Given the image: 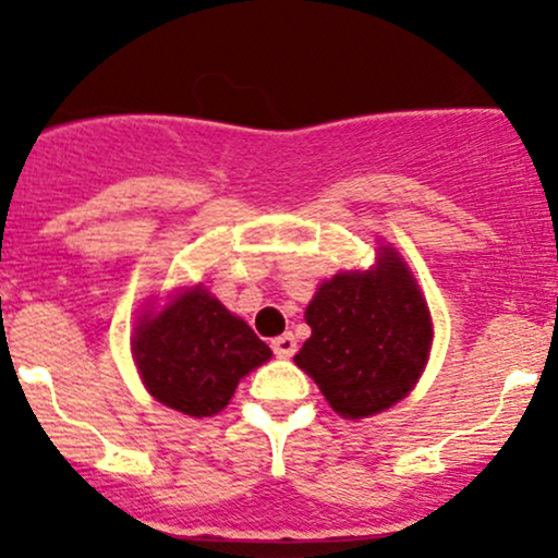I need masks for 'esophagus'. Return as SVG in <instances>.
I'll return each mask as SVG.
<instances>
[{"instance_id": "obj_1", "label": "esophagus", "mask_w": 558, "mask_h": 558, "mask_svg": "<svg viewBox=\"0 0 558 558\" xmlns=\"http://www.w3.org/2000/svg\"><path fill=\"white\" fill-rule=\"evenodd\" d=\"M272 351L278 356H293L296 354V338H293V332H283V336L272 338Z\"/></svg>"}]
</instances>
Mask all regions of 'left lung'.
I'll list each match as a JSON object with an SVG mask.
<instances>
[{
	"instance_id": "8db88e82",
	"label": "left lung",
	"mask_w": 558,
	"mask_h": 558,
	"mask_svg": "<svg viewBox=\"0 0 558 558\" xmlns=\"http://www.w3.org/2000/svg\"><path fill=\"white\" fill-rule=\"evenodd\" d=\"M306 325L312 336L293 360L349 420L403 399L433 341L420 288L390 248H383L375 270L325 280L306 306Z\"/></svg>"
}]
</instances>
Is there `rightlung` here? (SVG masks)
Wrapping results in <instances>:
<instances>
[{"instance_id":"right-lung-1","label":"right lung","mask_w":558,"mask_h":558,"mask_svg":"<svg viewBox=\"0 0 558 558\" xmlns=\"http://www.w3.org/2000/svg\"><path fill=\"white\" fill-rule=\"evenodd\" d=\"M270 354V345L202 286L141 319L133 336V356L149 393L189 417L226 409L241 377Z\"/></svg>"}]
</instances>
